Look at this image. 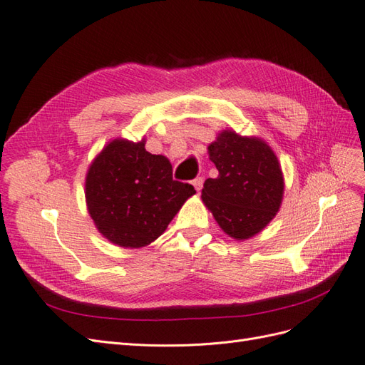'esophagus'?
Segmentation results:
<instances>
[{
  "mask_svg": "<svg viewBox=\"0 0 365 365\" xmlns=\"http://www.w3.org/2000/svg\"><path fill=\"white\" fill-rule=\"evenodd\" d=\"M192 184H193V187L196 189V192H200L201 189H202V184H204V180L201 178V176H197V178H195L193 181H192Z\"/></svg>",
  "mask_w": 365,
  "mask_h": 365,
  "instance_id": "obj_1",
  "label": "esophagus"
}]
</instances>
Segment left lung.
I'll use <instances>...</instances> for the list:
<instances>
[{"mask_svg":"<svg viewBox=\"0 0 365 365\" xmlns=\"http://www.w3.org/2000/svg\"><path fill=\"white\" fill-rule=\"evenodd\" d=\"M208 158L219 172L208 178L201 193L225 235L247 240L259 235L280 210L284 180L271 146L259 137L220 130L208 145Z\"/></svg>","mask_w":365,"mask_h":365,"instance_id":"8db88e82","label":"left lung"}]
</instances>
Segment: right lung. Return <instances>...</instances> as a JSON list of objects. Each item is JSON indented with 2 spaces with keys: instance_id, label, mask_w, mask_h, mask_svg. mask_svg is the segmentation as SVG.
Segmentation results:
<instances>
[{
  "instance_id": "1",
  "label": "right lung",
  "mask_w": 365,
  "mask_h": 365,
  "mask_svg": "<svg viewBox=\"0 0 365 365\" xmlns=\"http://www.w3.org/2000/svg\"><path fill=\"white\" fill-rule=\"evenodd\" d=\"M146 138L109 140L85 176V201L96 228L121 248L155 242L196 193L193 185L173 181L172 164L146 150Z\"/></svg>"
}]
</instances>
